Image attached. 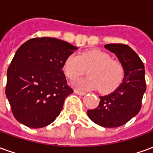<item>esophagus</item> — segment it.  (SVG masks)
<instances>
[{"label": "esophagus", "mask_w": 153, "mask_h": 153, "mask_svg": "<svg viewBox=\"0 0 153 153\" xmlns=\"http://www.w3.org/2000/svg\"><path fill=\"white\" fill-rule=\"evenodd\" d=\"M74 93H76V94H79V95H81V96H83V95H85L86 93H84V92H82V91H79V90H74Z\"/></svg>", "instance_id": "34e87169"}]
</instances>
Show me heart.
<instances>
[{
    "label": "heart",
    "mask_w": 153,
    "mask_h": 153,
    "mask_svg": "<svg viewBox=\"0 0 153 153\" xmlns=\"http://www.w3.org/2000/svg\"><path fill=\"white\" fill-rule=\"evenodd\" d=\"M89 78L76 81L81 89H97L103 94L113 93L121 85L125 78V67L118 60L98 49L83 51L80 56L70 55L63 65V71L70 79L74 80L89 70Z\"/></svg>",
    "instance_id": "1"
}]
</instances>
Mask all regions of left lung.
Segmentation results:
<instances>
[{"label": "left lung", "instance_id": "1", "mask_svg": "<svg viewBox=\"0 0 153 153\" xmlns=\"http://www.w3.org/2000/svg\"><path fill=\"white\" fill-rule=\"evenodd\" d=\"M107 50L116 55L125 67L121 85L109 95L99 97V105L88 110V115L95 124L115 128L126 124L141 109L146 91L143 63L137 53L125 44H106Z\"/></svg>", "mask_w": 153, "mask_h": 153}]
</instances>
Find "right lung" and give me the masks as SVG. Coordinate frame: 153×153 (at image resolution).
Wrapping results in <instances>:
<instances>
[{
	"instance_id": "obj_1",
	"label": "right lung",
	"mask_w": 153,
	"mask_h": 153,
	"mask_svg": "<svg viewBox=\"0 0 153 153\" xmlns=\"http://www.w3.org/2000/svg\"><path fill=\"white\" fill-rule=\"evenodd\" d=\"M77 47L53 38L29 39L19 47L7 70L5 94L15 118L30 128L56 120L74 93L62 68Z\"/></svg>"
}]
</instances>
